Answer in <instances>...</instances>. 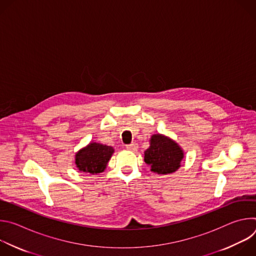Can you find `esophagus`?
Listing matches in <instances>:
<instances>
[{
	"label": "esophagus",
	"instance_id": "esophagus-1",
	"mask_svg": "<svg viewBox=\"0 0 256 256\" xmlns=\"http://www.w3.org/2000/svg\"><path fill=\"white\" fill-rule=\"evenodd\" d=\"M138 148V146L136 142H132L130 144H126V149L130 150V151H136Z\"/></svg>",
	"mask_w": 256,
	"mask_h": 256
}]
</instances>
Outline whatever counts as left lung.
I'll return each mask as SVG.
<instances>
[{"mask_svg": "<svg viewBox=\"0 0 256 256\" xmlns=\"http://www.w3.org/2000/svg\"><path fill=\"white\" fill-rule=\"evenodd\" d=\"M150 142V148L144 151V162L151 166V170L158 174L175 172L184 159V151L179 146L162 134H154Z\"/></svg>", "mask_w": 256, "mask_h": 256, "instance_id": "1", "label": "left lung"}]
</instances>
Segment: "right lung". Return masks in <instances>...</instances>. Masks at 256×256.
I'll return each mask as SVG.
<instances>
[{
    "label": "right lung",
    "mask_w": 256,
    "mask_h": 256,
    "mask_svg": "<svg viewBox=\"0 0 256 256\" xmlns=\"http://www.w3.org/2000/svg\"><path fill=\"white\" fill-rule=\"evenodd\" d=\"M114 152V150L110 146L91 142L77 153L76 165L80 171L86 173H101L106 168Z\"/></svg>",
    "instance_id": "right-lung-1"
}]
</instances>
